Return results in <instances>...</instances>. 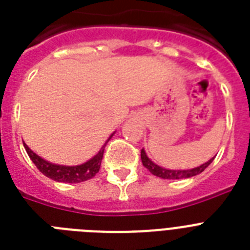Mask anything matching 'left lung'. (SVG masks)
Returning <instances> with one entry per match:
<instances>
[{
  "label": "left lung",
  "instance_id": "obj_1",
  "mask_svg": "<svg viewBox=\"0 0 250 250\" xmlns=\"http://www.w3.org/2000/svg\"><path fill=\"white\" fill-rule=\"evenodd\" d=\"M214 160V158H213ZM213 160L208 161L206 164L201 165V166L194 167L192 170H167V168H162L158 165L153 164L152 161L149 160L148 156L145 154L144 149H141V162L144 165L145 168H148L153 175L156 176H160L162 179H183V178H192L194 175L201 174L202 171L205 170L206 167L209 166Z\"/></svg>",
  "mask_w": 250,
  "mask_h": 250
}]
</instances>
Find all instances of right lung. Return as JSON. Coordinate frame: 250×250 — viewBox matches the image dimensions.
Segmentation results:
<instances>
[{"instance_id":"right-lung-1","label":"right lung","mask_w":250,"mask_h":250,"mask_svg":"<svg viewBox=\"0 0 250 250\" xmlns=\"http://www.w3.org/2000/svg\"><path fill=\"white\" fill-rule=\"evenodd\" d=\"M107 141H106V143H107ZM106 143L101 148V150H100L92 160H89L88 162H85V164L83 165H79V166H61V165L49 164V162H46L45 160H42L41 157L37 156L36 153H33L25 144L24 148L25 150H27V154L29 156V158H31L33 164H35V166H36L45 176H48V178L53 179V180H56V182L82 183L88 180V179H92L94 175L100 171Z\"/></svg>"}]
</instances>
